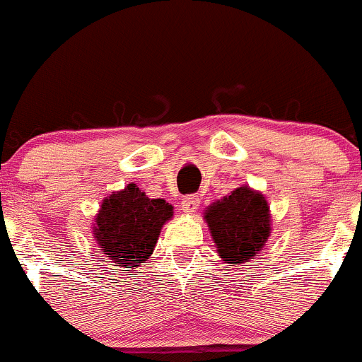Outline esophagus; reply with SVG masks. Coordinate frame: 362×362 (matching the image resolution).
Returning a JSON list of instances; mask_svg holds the SVG:
<instances>
[{
	"mask_svg": "<svg viewBox=\"0 0 362 362\" xmlns=\"http://www.w3.org/2000/svg\"><path fill=\"white\" fill-rule=\"evenodd\" d=\"M199 206H200V199L197 195L182 197V200H181L182 213H188V214L195 213V211L199 209Z\"/></svg>",
	"mask_w": 362,
	"mask_h": 362,
	"instance_id": "1",
	"label": "esophagus"
}]
</instances>
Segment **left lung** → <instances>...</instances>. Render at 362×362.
I'll return each instance as SVG.
<instances>
[{
  "instance_id": "obj_1",
  "label": "left lung",
  "mask_w": 362,
  "mask_h": 362,
  "mask_svg": "<svg viewBox=\"0 0 362 362\" xmlns=\"http://www.w3.org/2000/svg\"><path fill=\"white\" fill-rule=\"evenodd\" d=\"M204 221L220 259L235 267L259 255L273 230L266 197L246 185L207 206Z\"/></svg>"
}]
</instances>
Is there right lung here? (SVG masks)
Listing matches in <instances>:
<instances>
[{"label":"right lung","mask_w":362,"mask_h":362,"mask_svg":"<svg viewBox=\"0 0 362 362\" xmlns=\"http://www.w3.org/2000/svg\"><path fill=\"white\" fill-rule=\"evenodd\" d=\"M174 216L163 199H149L130 182L105 197L93 223L98 248L119 267H135L153 255L162 227Z\"/></svg>","instance_id":"add662e5"}]
</instances>
